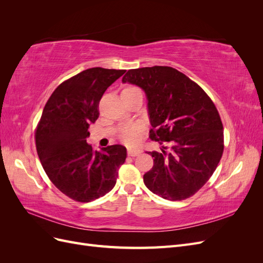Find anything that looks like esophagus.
<instances>
[{
    "mask_svg": "<svg viewBox=\"0 0 263 263\" xmlns=\"http://www.w3.org/2000/svg\"><path fill=\"white\" fill-rule=\"evenodd\" d=\"M127 154H128V156H130V157H136L141 154V150L140 149H128Z\"/></svg>",
    "mask_w": 263,
    "mask_h": 263,
    "instance_id": "34e87169",
    "label": "esophagus"
}]
</instances>
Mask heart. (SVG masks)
Here are the masks:
<instances>
[{
  "label": "heart",
  "instance_id": "b5f03b06",
  "mask_svg": "<svg viewBox=\"0 0 263 263\" xmlns=\"http://www.w3.org/2000/svg\"><path fill=\"white\" fill-rule=\"evenodd\" d=\"M134 89H136V87L127 86L123 91H129ZM140 133L141 128L138 125H126L121 129V132H119V138L127 145H135L137 144L139 140Z\"/></svg>",
  "mask_w": 263,
  "mask_h": 263
}]
</instances>
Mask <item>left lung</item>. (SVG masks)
<instances>
[{
	"mask_svg": "<svg viewBox=\"0 0 263 263\" xmlns=\"http://www.w3.org/2000/svg\"><path fill=\"white\" fill-rule=\"evenodd\" d=\"M123 83L144 90L153 128L150 138L166 144L153 156L144 183L169 201L194 195L216 170L224 151V132L217 108L208 94L171 67L128 70Z\"/></svg>",
	"mask_w": 263,
	"mask_h": 263,
	"instance_id": "obj_1",
	"label": "left lung"
}]
</instances>
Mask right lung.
Masks as SVG:
<instances>
[{"label": "right lung", "mask_w": 263, "mask_h": 263, "mask_svg": "<svg viewBox=\"0 0 263 263\" xmlns=\"http://www.w3.org/2000/svg\"><path fill=\"white\" fill-rule=\"evenodd\" d=\"M126 70L91 68L62 82L47 101L35 134L36 149L47 176L63 194L87 203L116 184L126 148L94 150L86 142L99 118V102Z\"/></svg>", "instance_id": "add662e5"}]
</instances>
